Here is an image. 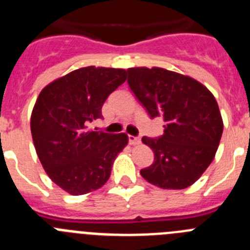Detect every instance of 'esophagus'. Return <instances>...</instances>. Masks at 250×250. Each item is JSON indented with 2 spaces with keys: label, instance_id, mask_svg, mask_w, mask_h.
<instances>
[{
  "label": "esophagus",
  "instance_id": "obj_1",
  "mask_svg": "<svg viewBox=\"0 0 250 250\" xmlns=\"http://www.w3.org/2000/svg\"><path fill=\"white\" fill-rule=\"evenodd\" d=\"M141 143V139L139 136L129 135V144L130 145H139Z\"/></svg>",
  "mask_w": 250,
  "mask_h": 250
}]
</instances>
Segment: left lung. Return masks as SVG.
<instances>
[{"label": "left lung", "mask_w": 250, "mask_h": 250, "mask_svg": "<svg viewBox=\"0 0 250 250\" xmlns=\"http://www.w3.org/2000/svg\"><path fill=\"white\" fill-rule=\"evenodd\" d=\"M127 83L150 118H163L164 134L144 136L154 163L141 176L161 189H185L213 161L223 134L219 106L193 77L161 67L127 68Z\"/></svg>", "instance_id": "obj_1"}]
</instances>
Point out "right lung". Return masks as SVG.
I'll return each instance as SVG.
<instances>
[{
  "label": "right lung",
  "mask_w": 250,
  "mask_h": 250,
  "mask_svg": "<svg viewBox=\"0 0 250 250\" xmlns=\"http://www.w3.org/2000/svg\"><path fill=\"white\" fill-rule=\"evenodd\" d=\"M126 80L123 68L83 67L48 83L31 114L35 149L50 179L71 195L94 191L110 178L126 134L89 129L103 119L107 96Z\"/></svg>",
  "instance_id": "add662e5"
}]
</instances>
